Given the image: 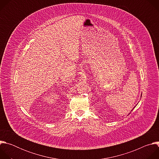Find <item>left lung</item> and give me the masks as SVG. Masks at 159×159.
<instances>
[{"mask_svg": "<svg viewBox=\"0 0 159 159\" xmlns=\"http://www.w3.org/2000/svg\"><path fill=\"white\" fill-rule=\"evenodd\" d=\"M132 110H133V109H132ZM132 110H131V111H132ZM129 114H130V113H129Z\"/></svg>", "mask_w": 159, "mask_h": 159, "instance_id": "8db88e82", "label": "left lung"}]
</instances>
